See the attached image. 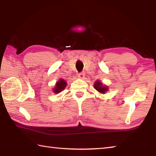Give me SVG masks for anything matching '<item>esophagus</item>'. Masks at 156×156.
<instances>
[{
	"mask_svg": "<svg viewBox=\"0 0 156 156\" xmlns=\"http://www.w3.org/2000/svg\"><path fill=\"white\" fill-rule=\"evenodd\" d=\"M85 76V73L84 72H80L79 73V74H78V77L80 78H84Z\"/></svg>",
	"mask_w": 156,
	"mask_h": 156,
	"instance_id": "obj_1",
	"label": "esophagus"
}]
</instances>
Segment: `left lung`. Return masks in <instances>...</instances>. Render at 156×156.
Wrapping results in <instances>:
<instances>
[{
    "mask_svg": "<svg viewBox=\"0 0 156 156\" xmlns=\"http://www.w3.org/2000/svg\"><path fill=\"white\" fill-rule=\"evenodd\" d=\"M94 87L97 91L101 92V93H103V94H105V92H107L108 90L107 87H105V86H104L101 82H99L98 80L95 82Z\"/></svg>",
    "mask_w": 156,
    "mask_h": 156,
    "instance_id": "obj_1",
    "label": "left lung"
}]
</instances>
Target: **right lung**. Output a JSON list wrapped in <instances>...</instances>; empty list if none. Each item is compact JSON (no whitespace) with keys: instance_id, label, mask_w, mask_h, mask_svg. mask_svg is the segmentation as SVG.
I'll return each mask as SVG.
<instances>
[{"instance_id":"add662e5","label":"right lung","mask_w":156,"mask_h":156,"mask_svg":"<svg viewBox=\"0 0 156 156\" xmlns=\"http://www.w3.org/2000/svg\"><path fill=\"white\" fill-rule=\"evenodd\" d=\"M66 84L67 83H66L63 79L58 81L57 83H56L55 88L54 89V92H55V93H59V92H60L61 91L64 90L66 87V85H67Z\"/></svg>"}]
</instances>
